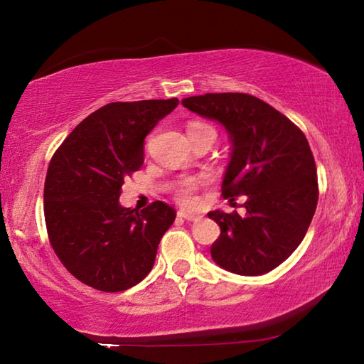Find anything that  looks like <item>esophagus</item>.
<instances>
[{
  "mask_svg": "<svg viewBox=\"0 0 364 364\" xmlns=\"http://www.w3.org/2000/svg\"><path fill=\"white\" fill-rule=\"evenodd\" d=\"M178 217H180V218H184V220H188V221H197V220H200V218H202L199 213L184 212V210H180V212H178Z\"/></svg>",
  "mask_w": 364,
  "mask_h": 364,
  "instance_id": "1",
  "label": "esophagus"
}]
</instances>
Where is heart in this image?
<instances>
[{
  "label": "heart",
  "instance_id": "b5f03b06",
  "mask_svg": "<svg viewBox=\"0 0 364 364\" xmlns=\"http://www.w3.org/2000/svg\"><path fill=\"white\" fill-rule=\"evenodd\" d=\"M200 128H210V127L205 125V123L194 122L188 127V132L200 130ZM200 184H202V181L196 180V178H186V180H181L180 183H178V186L175 189L176 200L183 205L194 207L197 204V191H199Z\"/></svg>",
  "mask_w": 364,
  "mask_h": 364
}]
</instances>
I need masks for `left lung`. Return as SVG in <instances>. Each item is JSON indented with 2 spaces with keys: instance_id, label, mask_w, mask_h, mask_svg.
<instances>
[{
  "instance_id": "8db88e82",
  "label": "left lung",
  "mask_w": 364,
  "mask_h": 364,
  "mask_svg": "<svg viewBox=\"0 0 364 364\" xmlns=\"http://www.w3.org/2000/svg\"><path fill=\"white\" fill-rule=\"evenodd\" d=\"M181 104L225 127L231 159L221 194L230 200L245 196L244 215L208 212L221 230L210 249L213 262L241 276L268 273L304 241L316 210V165L305 134L245 93H207Z\"/></svg>"
}]
</instances>
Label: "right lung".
Here are the masks:
<instances>
[{
    "mask_svg": "<svg viewBox=\"0 0 364 364\" xmlns=\"http://www.w3.org/2000/svg\"><path fill=\"white\" fill-rule=\"evenodd\" d=\"M178 102L106 104L54 152L45 181L46 230L59 260L83 284L120 292L152 269L176 212L162 200L127 208L119 197L125 178L144 162V138Z\"/></svg>",
    "mask_w": 364,
    "mask_h": 364,
    "instance_id": "1",
    "label": "right lung"
}]
</instances>
